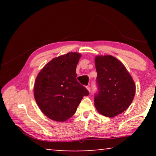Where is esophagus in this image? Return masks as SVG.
Segmentation results:
<instances>
[{
  "mask_svg": "<svg viewBox=\"0 0 156 156\" xmlns=\"http://www.w3.org/2000/svg\"><path fill=\"white\" fill-rule=\"evenodd\" d=\"M86 88H87V90H88L89 92L91 91V87H89V85H88V86H87V87H86Z\"/></svg>",
  "mask_w": 156,
  "mask_h": 156,
  "instance_id": "1",
  "label": "esophagus"
}]
</instances>
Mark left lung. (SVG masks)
Segmentation results:
<instances>
[{
	"instance_id": "obj_1",
	"label": "left lung",
	"mask_w": 156,
	"mask_h": 156,
	"mask_svg": "<svg viewBox=\"0 0 156 156\" xmlns=\"http://www.w3.org/2000/svg\"><path fill=\"white\" fill-rule=\"evenodd\" d=\"M98 93L94 105L98 112L107 117L118 115L127 109L136 93L135 83L119 60L110 55L95 58Z\"/></svg>"
}]
</instances>
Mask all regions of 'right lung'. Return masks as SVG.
I'll use <instances>...</instances> for the list:
<instances>
[{
	"mask_svg": "<svg viewBox=\"0 0 156 156\" xmlns=\"http://www.w3.org/2000/svg\"><path fill=\"white\" fill-rule=\"evenodd\" d=\"M81 54L69 52L54 58L42 69L34 83L36 103L47 117L64 122L74 114L83 96L89 94L76 80Z\"/></svg>",
	"mask_w": 156,
	"mask_h": 156,
	"instance_id": "obj_1",
	"label": "right lung"
}]
</instances>
